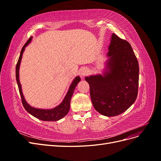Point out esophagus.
Listing matches in <instances>:
<instances>
[{
	"mask_svg": "<svg viewBox=\"0 0 161 161\" xmlns=\"http://www.w3.org/2000/svg\"><path fill=\"white\" fill-rule=\"evenodd\" d=\"M87 74H88V70L86 69V68H83V69H82L80 70V75L82 76H86Z\"/></svg>",
	"mask_w": 161,
	"mask_h": 161,
	"instance_id": "34e87169",
	"label": "esophagus"
}]
</instances>
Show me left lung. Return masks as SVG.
Wrapping results in <instances>:
<instances>
[{
  "mask_svg": "<svg viewBox=\"0 0 161 161\" xmlns=\"http://www.w3.org/2000/svg\"><path fill=\"white\" fill-rule=\"evenodd\" d=\"M103 73L86 76L92 105L101 115L124 113L137 98L139 66L130 43L112 33Z\"/></svg>",
  "mask_w": 161,
  "mask_h": 161,
  "instance_id": "left-lung-1",
  "label": "left lung"
}]
</instances>
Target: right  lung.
I'll return each instance as SVG.
<instances>
[{
	"mask_svg": "<svg viewBox=\"0 0 161 161\" xmlns=\"http://www.w3.org/2000/svg\"><path fill=\"white\" fill-rule=\"evenodd\" d=\"M32 37L29 39L28 41L25 43V44L22 47L20 56H19V60L17 62V64L16 66V80L19 87V93L21 97L22 103L24 107V108L28 112L29 114L32 115L35 118L42 120V121H58L60 119L63 118L65 115H67L70 110V100L72 98V96L73 95V92L75 91V87L78 85V83L80 81V78L79 76H77L73 80L72 83L70 84L69 91H68L66 96L64 97V99L62 101V103L56 106V108L50 109H38L31 107L30 105L27 103V102L25 99V97L23 96L21 85L20 83V80H19V68H20L21 62L22 59L23 52L25 51V47L30 44V43L31 42Z\"/></svg>",
	"mask_w": 161,
	"mask_h": 161,
	"instance_id": "add662e5",
	"label": "right lung"
}]
</instances>
